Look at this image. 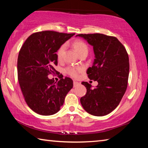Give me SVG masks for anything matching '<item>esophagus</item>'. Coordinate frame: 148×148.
Wrapping results in <instances>:
<instances>
[{"label":"esophagus","mask_w":148,"mask_h":148,"mask_svg":"<svg viewBox=\"0 0 148 148\" xmlns=\"http://www.w3.org/2000/svg\"><path fill=\"white\" fill-rule=\"evenodd\" d=\"M73 84H74V87H76L79 86V82H75V81H74V82H73Z\"/></svg>","instance_id":"1"}]
</instances>
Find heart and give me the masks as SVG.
Listing matches in <instances>:
<instances>
[{"label": "heart", "mask_w": 148, "mask_h": 148, "mask_svg": "<svg viewBox=\"0 0 148 148\" xmlns=\"http://www.w3.org/2000/svg\"><path fill=\"white\" fill-rule=\"evenodd\" d=\"M72 46L74 47V49L76 50L77 53L79 55L87 53H88V46L85 43L84 41L80 40H76L72 43ZM65 49H66V46L65 44H62L59 47L57 51V57L59 61H61L63 57ZM83 71V68L82 66H69L66 69V72L70 76L73 77H76L78 76V74Z\"/></svg>", "instance_id": "heart-1"}]
</instances>
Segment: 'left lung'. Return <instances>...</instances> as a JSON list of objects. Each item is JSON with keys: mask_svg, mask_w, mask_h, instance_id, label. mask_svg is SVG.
<instances>
[{"mask_svg": "<svg viewBox=\"0 0 148 148\" xmlns=\"http://www.w3.org/2000/svg\"><path fill=\"white\" fill-rule=\"evenodd\" d=\"M93 47L95 59L87 71L88 77L98 82L91 85L82 82L87 89L80 102L86 111L92 116H103L118 106L126 91L129 74L128 53L121 42L114 36L103 34H79Z\"/></svg>", "mask_w": 148, "mask_h": 148, "instance_id": "1", "label": "left lung"}]
</instances>
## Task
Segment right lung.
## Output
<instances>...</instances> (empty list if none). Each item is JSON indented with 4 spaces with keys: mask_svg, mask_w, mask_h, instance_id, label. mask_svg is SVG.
I'll list each match as a JSON object with an SVG mask.
<instances>
[{
    "mask_svg": "<svg viewBox=\"0 0 148 148\" xmlns=\"http://www.w3.org/2000/svg\"><path fill=\"white\" fill-rule=\"evenodd\" d=\"M75 34L52 31L34 32L20 49L17 59L18 81L27 105L34 112L50 116L59 112L64 99L73 87L70 77L57 82L49 74H57L56 52Z\"/></svg>",
    "mask_w": 148,
    "mask_h": 148,
    "instance_id": "1",
    "label": "right lung"
}]
</instances>
